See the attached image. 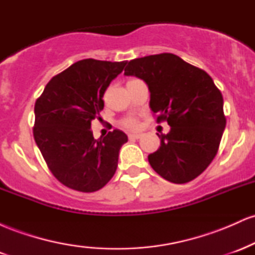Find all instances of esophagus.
I'll list each match as a JSON object with an SVG mask.
<instances>
[{"mask_svg":"<svg viewBox=\"0 0 255 255\" xmlns=\"http://www.w3.org/2000/svg\"><path fill=\"white\" fill-rule=\"evenodd\" d=\"M140 136H141V134H137V133H130V134H128V137H129V140L139 139Z\"/></svg>","mask_w":255,"mask_h":255,"instance_id":"34e87169","label":"esophagus"}]
</instances>
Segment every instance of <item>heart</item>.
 I'll list each match as a JSON object with an SVG mask.
<instances>
[{
    "mask_svg": "<svg viewBox=\"0 0 255 255\" xmlns=\"http://www.w3.org/2000/svg\"><path fill=\"white\" fill-rule=\"evenodd\" d=\"M125 126L128 128H136L137 127V121L134 119H129V120H126L125 121Z\"/></svg>",
    "mask_w": 255,
    "mask_h": 255,
    "instance_id": "obj_1",
    "label": "heart"
}]
</instances>
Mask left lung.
I'll list each match as a JSON object with an SVG mask.
<instances>
[{"label":"left lung","instance_id":"obj_1","mask_svg":"<svg viewBox=\"0 0 255 255\" xmlns=\"http://www.w3.org/2000/svg\"><path fill=\"white\" fill-rule=\"evenodd\" d=\"M125 75L144 80L150 108L165 120L168 134H157L159 148L148 154L153 170L172 183H186L203 172L217 154L225 128L223 97L212 78L174 54L126 62Z\"/></svg>","mask_w":255,"mask_h":255}]
</instances>
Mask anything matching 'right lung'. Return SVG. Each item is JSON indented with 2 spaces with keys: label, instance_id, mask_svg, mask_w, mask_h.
<instances>
[{
  "label": "right lung",
  "instance_id": "obj_1",
  "mask_svg": "<svg viewBox=\"0 0 255 255\" xmlns=\"http://www.w3.org/2000/svg\"><path fill=\"white\" fill-rule=\"evenodd\" d=\"M125 66V61H78L52 78L34 104L36 144L52 175L69 188L98 191L118 169L127 135L114 129L96 140L91 121L99 118L105 90Z\"/></svg>",
  "mask_w": 255,
  "mask_h": 255
}]
</instances>
